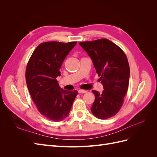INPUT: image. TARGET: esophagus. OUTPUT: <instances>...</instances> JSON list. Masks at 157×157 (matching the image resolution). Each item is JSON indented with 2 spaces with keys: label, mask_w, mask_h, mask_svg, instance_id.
<instances>
[{
  "label": "esophagus",
  "mask_w": 157,
  "mask_h": 157,
  "mask_svg": "<svg viewBox=\"0 0 157 157\" xmlns=\"http://www.w3.org/2000/svg\"><path fill=\"white\" fill-rule=\"evenodd\" d=\"M86 92V91L84 90H78V93H80V94H84Z\"/></svg>",
  "instance_id": "34e87169"
}]
</instances>
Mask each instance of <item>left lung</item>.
<instances>
[{"label":"left lung","instance_id":"1","mask_svg":"<svg viewBox=\"0 0 157 157\" xmlns=\"http://www.w3.org/2000/svg\"><path fill=\"white\" fill-rule=\"evenodd\" d=\"M79 44L91 58L104 90L101 94L92 90L95 100L92 113L99 119H107L120 110L127 92L130 67L126 56L117 45L106 39Z\"/></svg>","mask_w":157,"mask_h":157}]
</instances>
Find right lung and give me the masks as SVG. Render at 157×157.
<instances>
[{"label": "right lung", "mask_w": 157, "mask_h": 157, "mask_svg": "<svg viewBox=\"0 0 157 157\" xmlns=\"http://www.w3.org/2000/svg\"><path fill=\"white\" fill-rule=\"evenodd\" d=\"M76 44L77 42H43L27 63L25 79L33 100L41 115L55 122L69 115L78 93L61 88L56 80L61 75L63 61Z\"/></svg>", "instance_id": "right-lung-1"}]
</instances>
